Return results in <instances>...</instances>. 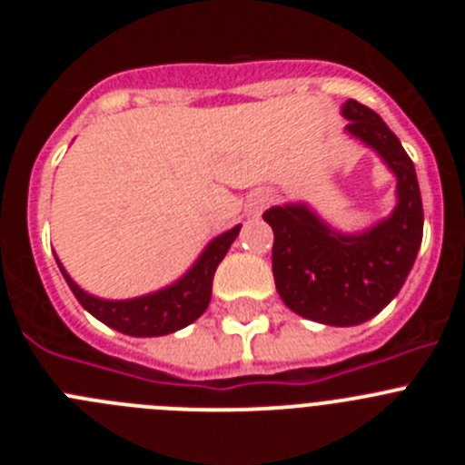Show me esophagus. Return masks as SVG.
Returning a JSON list of instances; mask_svg holds the SVG:
<instances>
[{"label": "esophagus", "instance_id": "obj_1", "mask_svg": "<svg viewBox=\"0 0 465 465\" xmlns=\"http://www.w3.org/2000/svg\"><path fill=\"white\" fill-rule=\"evenodd\" d=\"M270 203H272V193H268V191L256 193V195L252 197V204H249V209H252L253 213H258L262 207H265V204H270Z\"/></svg>", "mask_w": 465, "mask_h": 465}]
</instances>
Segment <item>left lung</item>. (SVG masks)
I'll list each match as a JSON object with an SVG mask.
<instances>
[{
  "instance_id": "1",
  "label": "left lung",
  "mask_w": 465,
  "mask_h": 465,
  "mask_svg": "<svg viewBox=\"0 0 465 465\" xmlns=\"http://www.w3.org/2000/svg\"><path fill=\"white\" fill-rule=\"evenodd\" d=\"M347 134L375 151L396 176V207L363 232H340L305 203L270 207L272 274L283 305L326 326H359L402 289L424 235L417 172L402 143L375 111L342 104Z\"/></svg>"
}]
</instances>
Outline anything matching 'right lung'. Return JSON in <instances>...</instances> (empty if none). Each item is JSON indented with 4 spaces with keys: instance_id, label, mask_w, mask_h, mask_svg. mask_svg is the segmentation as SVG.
<instances>
[{
    "instance_id": "add662e5",
    "label": "right lung",
    "mask_w": 465,
    "mask_h": 465,
    "mask_svg": "<svg viewBox=\"0 0 465 465\" xmlns=\"http://www.w3.org/2000/svg\"><path fill=\"white\" fill-rule=\"evenodd\" d=\"M242 225L225 230L219 237H213L204 252L197 256L188 272L176 279L174 283L165 289L153 291V293L139 295V298L127 300H106L88 293L69 277L67 270L63 268L60 258L55 256L57 268L63 272L64 282L69 283L72 293L81 302L84 310H88L94 319H100L109 328L133 338H158L167 332H176L203 316L212 300V282L213 272L219 268L228 253L230 244L240 235Z\"/></svg>"
}]
</instances>
